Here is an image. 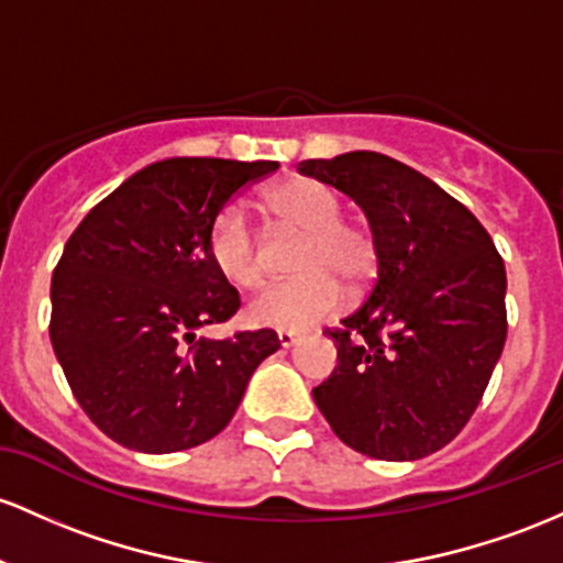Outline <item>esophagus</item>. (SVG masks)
I'll list each match as a JSON object with an SVG mask.
<instances>
[{
  "mask_svg": "<svg viewBox=\"0 0 563 563\" xmlns=\"http://www.w3.org/2000/svg\"><path fill=\"white\" fill-rule=\"evenodd\" d=\"M299 339H301V333H296V331H277V342H280V347H294Z\"/></svg>",
  "mask_w": 563,
  "mask_h": 563,
  "instance_id": "esophagus-1",
  "label": "esophagus"
}]
</instances>
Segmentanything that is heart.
<instances>
[{
	"label": "heart",
	"instance_id": "b5f03b06",
	"mask_svg": "<svg viewBox=\"0 0 563 563\" xmlns=\"http://www.w3.org/2000/svg\"><path fill=\"white\" fill-rule=\"evenodd\" d=\"M283 224L305 232L294 256L299 275L269 283L245 307L251 325L301 331L339 312L347 301L342 283L361 286L376 267L374 238L342 219V197L318 178H291L267 195ZM208 258L234 288H253L264 277L262 240L240 202L221 208L208 230Z\"/></svg>",
	"mask_w": 563,
	"mask_h": 563
}]
</instances>
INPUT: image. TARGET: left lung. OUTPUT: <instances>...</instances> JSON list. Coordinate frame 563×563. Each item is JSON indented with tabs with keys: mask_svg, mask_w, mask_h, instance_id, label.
I'll list each match as a JSON object with an SVG mask.
<instances>
[{
	"mask_svg": "<svg viewBox=\"0 0 563 563\" xmlns=\"http://www.w3.org/2000/svg\"><path fill=\"white\" fill-rule=\"evenodd\" d=\"M299 173L363 208L379 262L368 299L325 331L339 363L314 404L355 452L422 460L465 428L503 355V256L460 200L387 154L305 159Z\"/></svg>",
	"mask_w": 563,
	"mask_h": 563,
	"instance_id": "8db88e82",
	"label": "left lung"
}]
</instances>
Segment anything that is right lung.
<instances>
[{"instance_id": "1", "label": "right lung", "mask_w": 563, "mask_h": 563, "mask_svg": "<svg viewBox=\"0 0 563 563\" xmlns=\"http://www.w3.org/2000/svg\"><path fill=\"white\" fill-rule=\"evenodd\" d=\"M280 165L170 157L103 197L74 230L51 286V342L74 398L111 441L170 454L230 424L272 329L197 339L240 296L208 258L216 213Z\"/></svg>"}]
</instances>
